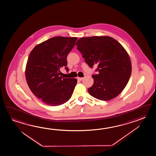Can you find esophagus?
<instances>
[{"instance_id": "obj_1", "label": "esophagus", "mask_w": 156, "mask_h": 156, "mask_svg": "<svg viewBox=\"0 0 156 156\" xmlns=\"http://www.w3.org/2000/svg\"><path fill=\"white\" fill-rule=\"evenodd\" d=\"M77 79L78 80H79V81H81V80L83 79V77H78Z\"/></svg>"}]
</instances>
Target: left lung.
Wrapping results in <instances>:
<instances>
[{
  "label": "left lung",
  "mask_w": 156,
  "mask_h": 156,
  "mask_svg": "<svg viewBox=\"0 0 156 156\" xmlns=\"http://www.w3.org/2000/svg\"><path fill=\"white\" fill-rule=\"evenodd\" d=\"M76 45L90 67L98 66V73L89 93L98 100L108 101L120 94L128 83L132 72L128 54L122 45L107 36L82 37Z\"/></svg>",
  "instance_id": "obj_1"
}]
</instances>
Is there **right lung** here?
<instances>
[{
  "mask_svg": "<svg viewBox=\"0 0 156 156\" xmlns=\"http://www.w3.org/2000/svg\"><path fill=\"white\" fill-rule=\"evenodd\" d=\"M77 37H53L34 47L25 67L28 86L44 103L58 106L70 100L76 85V79L63 78L60 69L68 71L67 56L75 44Z\"/></svg>",
  "mask_w": 156,
  "mask_h": 156,
  "instance_id": "obj_1",
  "label": "right lung"
}]
</instances>
